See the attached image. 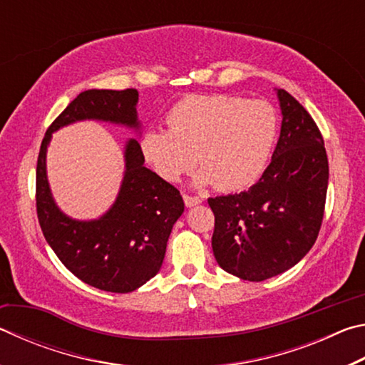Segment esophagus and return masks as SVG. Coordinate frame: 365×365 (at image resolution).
<instances>
[{"label":"esophagus","mask_w":365,"mask_h":365,"mask_svg":"<svg viewBox=\"0 0 365 365\" xmlns=\"http://www.w3.org/2000/svg\"><path fill=\"white\" fill-rule=\"evenodd\" d=\"M183 201L187 207H193L196 205H200V202H202L200 196H191V195H183Z\"/></svg>","instance_id":"obj_1"}]
</instances>
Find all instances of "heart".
Here are the masks:
<instances>
[{
    "label": "heart",
    "instance_id": "obj_1",
    "mask_svg": "<svg viewBox=\"0 0 365 365\" xmlns=\"http://www.w3.org/2000/svg\"><path fill=\"white\" fill-rule=\"evenodd\" d=\"M169 130H148L141 154L165 182L195 169L201 183L224 191L248 188L262 175L279 135V114L267 101L230 95H190L170 108Z\"/></svg>",
    "mask_w": 365,
    "mask_h": 365
}]
</instances>
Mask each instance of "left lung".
<instances>
[{
  "label": "left lung",
  "instance_id": "obj_1",
  "mask_svg": "<svg viewBox=\"0 0 365 365\" xmlns=\"http://www.w3.org/2000/svg\"><path fill=\"white\" fill-rule=\"evenodd\" d=\"M279 143L262 177L242 193L209 197L212 251L228 274L262 282L293 267L322 225L329 159L317 123L285 90Z\"/></svg>",
  "mask_w": 365,
  "mask_h": 365
}]
</instances>
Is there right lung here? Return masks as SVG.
Wrapping results in <instances>:
<instances>
[{"label":"right lung","mask_w":365,"mask_h":365,"mask_svg":"<svg viewBox=\"0 0 365 365\" xmlns=\"http://www.w3.org/2000/svg\"><path fill=\"white\" fill-rule=\"evenodd\" d=\"M137 101L135 88L83 91L48 127L36 160V215L48 245L77 279L110 293H130L158 274L172 227L185 209L180 191L145 168L140 143L130 140L113 207L98 220H73L53 201L46 148L53 132L83 119L138 128Z\"/></svg>","instance_id":"obj_1"}]
</instances>
